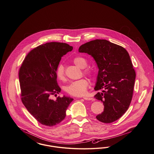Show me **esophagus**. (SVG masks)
I'll list each match as a JSON object with an SVG mask.
<instances>
[{
	"instance_id": "esophagus-1",
	"label": "esophagus",
	"mask_w": 154,
	"mask_h": 154,
	"mask_svg": "<svg viewBox=\"0 0 154 154\" xmlns=\"http://www.w3.org/2000/svg\"><path fill=\"white\" fill-rule=\"evenodd\" d=\"M83 99L84 100H93V98L92 97H83Z\"/></svg>"
}]
</instances>
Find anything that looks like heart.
I'll return each instance as SVG.
<instances>
[{"instance_id": "b5f03b06", "label": "heart", "mask_w": 154, "mask_h": 154, "mask_svg": "<svg viewBox=\"0 0 154 154\" xmlns=\"http://www.w3.org/2000/svg\"><path fill=\"white\" fill-rule=\"evenodd\" d=\"M74 63L81 69H84L87 66V62L85 59L77 57L73 59ZM84 73L88 75H91V72L86 69L84 70ZM55 74L59 80L65 81L66 75L65 72V67L62 63H59L57 66ZM88 81L86 79H81L79 80L71 82L65 87V91L67 94L74 96H81L86 94L88 87Z\"/></svg>"}]
</instances>
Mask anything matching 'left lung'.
Segmentation results:
<instances>
[{"label":"left lung","mask_w":154,"mask_h":154,"mask_svg":"<svg viewBox=\"0 0 154 154\" xmlns=\"http://www.w3.org/2000/svg\"><path fill=\"white\" fill-rule=\"evenodd\" d=\"M79 52L91 55L99 72L94 89L95 98L103 103L104 111L96 118L111 123L121 117L132 101L136 73L128 51L106 40L96 39L81 45Z\"/></svg>","instance_id":"obj_1"}]
</instances>
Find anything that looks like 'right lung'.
Listing matches in <instances>:
<instances>
[{
    "label": "right lung",
    "instance_id": "1",
    "mask_svg": "<svg viewBox=\"0 0 154 154\" xmlns=\"http://www.w3.org/2000/svg\"><path fill=\"white\" fill-rule=\"evenodd\" d=\"M73 50L69 44L50 42L33 49L24 59L19 70L21 100L30 114L41 124L53 126L66 117L73 99L63 96L56 100L61 89L55 74L61 58Z\"/></svg>",
    "mask_w": 154,
    "mask_h": 154
}]
</instances>
